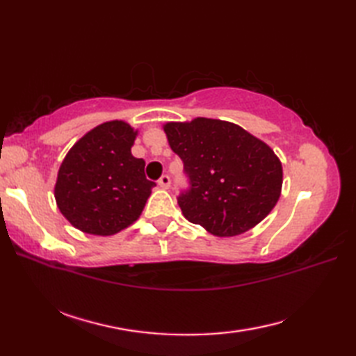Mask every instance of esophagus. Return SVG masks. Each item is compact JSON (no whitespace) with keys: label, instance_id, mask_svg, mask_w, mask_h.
Listing matches in <instances>:
<instances>
[{"label":"esophagus","instance_id":"obj_1","mask_svg":"<svg viewBox=\"0 0 356 356\" xmlns=\"http://www.w3.org/2000/svg\"><path fill=\"white\" fill-rule=\"evenodd\" d=\"M170 185H171L170 176H166V174H163V176H162L161 179H159V186L163 188V190H168Z\"/></svg>","mask_w":356,"mask_h":356}]
</instances>
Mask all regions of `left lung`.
Masks as SVG:
<instances>
[{
    "label": "left lung",
    "mask_w": 356,
    "mask_h": 356,
    "mask_svg": "<svg viewBox=\"0 0 356 356\" xmlns=\"http://www.w3.org/2000/svg\"><path fill=\"white\" fill-rule=\"evenodd\" d=\"M163 131L190 177V191L177 199L188 222L234 237L274 209L283 166L266 142L237 124L208 118L166 122Z\"/></svg>",
    "instance_id": "1"
}]
</instances>
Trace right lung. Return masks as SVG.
<instances>
[{
	"label": "right lung",
	"mask_w": 356,
	"mask_h": 356,
	"mask_svg": "<svg viewBox=\"0 0 356 356\" xmlns=\"http://www.w3.org/2000/svg\"><path fill=\"white\" fill-rule=\"evenodd\" d=\"M138 130L125 120L95 127L74 143L59 166L55 200L74 228L115 236L140 217L156 186L145 162L131 154Z\"/></svg>",
	"instance_id": "obj_1"
}]
</instances>
